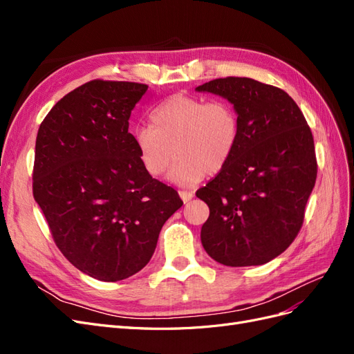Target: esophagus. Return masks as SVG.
Listing matches in <instances>:
<instances>
[{
	"label": "esophagus",
	"mask_w": 354,
	"mask_h": 354,
	"mask_svg": "<svg viewBox=\"0 0 354 354\" xmlns=\"http://www.w3.org/2000/svg\"><path fill=\"white\" fill-rule=\"evenodd\" d=\"M180 198L183 199V202H189L192 198H194V192H187V190H178Z\"/></svg>",
	"instance_id": "1"
}]
</instances>
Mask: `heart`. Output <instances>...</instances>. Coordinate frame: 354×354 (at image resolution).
<instances>
[{
	"label": "heart",
	"instance_id": "1",
	"mask_svg": "<svg viewBox=\"0 0 354 354\" xmlns=\"http://www.w3.org/2000/svg\"><path fill=\"white\" fill-rule=\"evenodd\" d=\"M239 136V116L229 102L176 94L159 103L151 113V127L137 128L133 137L149 176L165 174L177 158L169 178L190 186L226 168Z\"/></svg>",
	"mask_w": 354,
	"mask_h": 354
}]
</instances>
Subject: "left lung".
<instances>
[{
	"label": "left lung",
	"instance_id": "8db88e82",
	"mask_svg": "<svg viewBox=\"0 0 354 354\" xmlns=\"http://www.w3.org/2000/svg\"><path fill=\"white\" fill-rule=\"evenodd\" d=\"M196 90L226 97L241 122L230 162L196 192L209 207L203 248L230 267L269 263L303 226L317 176L312 130L297 103L273 85L226 77Z\"/></svg>",
	"mask_w": 354,
	"mask_h": 354
}]
</instances>
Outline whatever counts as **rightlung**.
Listing matches in <instances>:
<instances>
[{
    "label": "right lung",
    "instance_id": "obj_1",
    "mask_svg": "<svg viewBox=\"0 0 354 354\" xmlns=\"http://www.w3.org/2000/svg\"><path fill=\"white\" fill-rule=\"evenodd\" d=\"M147 87L85 82L53 106L37 134L32 192L53 241L78 270L104 282L140 272L183 205L143 169L128 133Z\"/></svg>",
    "mask_w": 354,
    "mask_h": 354
}]
</instances>
